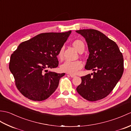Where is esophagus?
I'll use <instances>...</instances> for the list:
<instances>
[{"mask_svg": "<svg viewBox=\"0 0 131 131\" xmlns=\"http://www.w3.org/2000/svg\"><path fill=\"white\" fill-rule=\"evenodd\" d=\"M69 75H70L71 78H74V77H76L75 75H73V74H70Z\"/></svg>", "mask_w": 131, "mask_h": 131, "instance_id": "obj_1", "label": "esophagus"}]
</instances>
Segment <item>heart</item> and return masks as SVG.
Instances as JSON below:
<instances>
[{"instance_id": "obj_1", "label": "heart", "mask_w": 131, "mask_h": 131, "mask_svg": "<svg viewBox=\"0 0 131 131\" xmlns=\"http://www.w3.org/2000/svg\"><path fill=\"white\" fill-rule=\"evenodd\" d=\"M73 46L79 52L84 51V44L82 40H75L73 42ZM63 53V48H61L58 53V57L60 58L62 57ZM83 68V63L79 60L70 61L66 60L61 64L60 66V70L61 71L65 72L69 74H75L78 71Z\"/></svg>"}]
</instances>
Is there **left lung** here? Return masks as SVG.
<instances>
[{
    "mask_svg": "<svg viewBox=\"0 0 131 131\" xmlns=\"http://www.w3.org/2000/svg\"><path fill=\"white\" fill-rule=\"evenodd\" d=\"M85 39L90 54L85 66L93 73L82 77L77 91L90 101L104 99L110 93L123 75V54L114 41L94 29L77 30Z\"/></svg>",
    "mask_w": 131,
    "mask_h": 131,
    "instance_id": "obj_1",
    "label": "left lung"
}]
</instances>
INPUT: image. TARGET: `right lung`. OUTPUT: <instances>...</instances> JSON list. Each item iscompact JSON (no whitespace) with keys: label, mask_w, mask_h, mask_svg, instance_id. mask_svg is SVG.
I'll use <instances>...</instances> for the list:
<instances>
[{"label":"right lung","mask_w":131,"mask_h":131,"mask_svg":"<svg viewBox=\"0 0 131 131\" xmlns=\"http://www.w3.org/2000/svg\"><path fill=\"white\" fill-rule=\"evenodd\" d=\"M71 32L41 33L19 44L11 54L9 70L17 88L26 98L43 101L56 90L65 74L47 69L58 66L57 56Z\"/></svg>","instance_id":"obj_1"}]
</instances>
